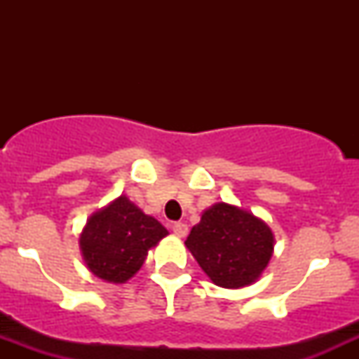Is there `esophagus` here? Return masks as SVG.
<instances>
[{
	"instance_id": "34e87169",
	"label": "esophagus",
	"mask_w": 359,
	"mask_h": 359,
	"mask_svg": "<svg viewBox=\"0 0 359 359\" xmlns=\"http://www.w3.org/2000/svg\"><path fill=\"white\" fill-rule=\"evenodd\" d=\"M172 231L177 238H184L187 234V224L184 222H173L172 224Z\"/></svg>"
}]
</instances>
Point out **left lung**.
<instances>
[{
	"label": "left lung",
	"mask_w": 359,
	"mask_h": 359,
	"mask_svg": "<svg viewBox=\"0 0 359 359\" xmlns=\"http://www.w3.org/2000/svg\"><path fill=\"white\" fill-rule=\"evenodd\" d=\"M186 247L217 287L241 288L255 283L267 267L274 236L248 210L215 203L191 229Z\"/></svg>",
	"instance_id": "8db88e82"
}]
</instances>
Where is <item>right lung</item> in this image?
<instances>
[{
	"instance_id": "1",
	"label": "right lung",
	"mask_w": 359,
	"mask_h": 359,
	"mask_svg": "<svg viewBox=\"0 0 359 359\" xmlns=\"http://www.w3.org/2000/svg\"><path fill=\"white\" fill-rule=\"evenodd\" d=\"M168 231L126 196L93 213L79 236L86 267L107 283H125Z\"/></svg>"
}]
</instances>
